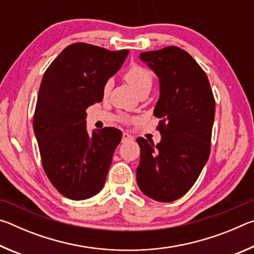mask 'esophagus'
<instances>
[{"label": "esophagus", "instance_id": "1", "mask_svg": "<svg viewBox=\"0 0 254 254\" xmlns=\"http://www.w3.org/2000/svg\"><path fill=\"white\" fill-rule=\"evenodd\" d=\"M133 140V136L131 134H128V133L124 132L122 134V142H127V141H132Z\"/></svg>", "mask_w": 254, "mask_h": 254}]
</instances>
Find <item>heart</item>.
I'll return each instance as SVG.
<instances>
[{
	"mask_svg": "<svg viewBox=\"0 0 254 254\" xmlns=\"http://www.w3.org/2000/svg\"><path fill=\"white\" fill-rule=\"evenodd\" d=\"M124 78L127 79V83H130L135 88V91L140 95L151 91L154 80L152 72L145 67L140 65H132L131 67H128L127 71L124 72ZM112 86H113V80L109 78L105 81L104 85H103V94L104 95H107L110 93ZM124 121L131 122L132 119L128 117H124Z\"/></svg>",
	"mask_w": 254,
	"mask_h": 254,
	"instance_id": "obj_1",
	"label": "heart"
}]
</instances>
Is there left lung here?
<instances>
[{
  "mask_svg": "<svg viewBox=\"0 0 254 254\" xmlns=\"http://www.w3.org/2000/svg\"><path fill=\"white\" fill-rule=\"evenodd\" d=\"M160 80L154 115L161 141L137 137L136 182L144 195L169 203L196 183L207 162L215 117V98L205 71L187 51L169 46L140 54Z\"/></svg>",
  "mask_w": 254,
  "mask_h": 254,
  "instance_id": "1",
  "label": "left lung"
}]
</instances>
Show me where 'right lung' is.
<instances>
[{
	"label": "right lung",
	"mask_w": 254,
	"mask_h": 254,
	"mask_svg": "<svg viewBox=\"0 0 254 254\" xmlns=\"http://www.w3.org/2000/svg\"><path fill=\"white\" fill-rule=\"evenodd\" d=\"M128 50L111 51L76 42L45 71L33 114V130L47 177L60 194L87 199L105 184L114 150L122 139L115 127L87 133L86 110L103 100V85Z\"/></svg>",
	"instance_id": "1"
}]
</instances>
